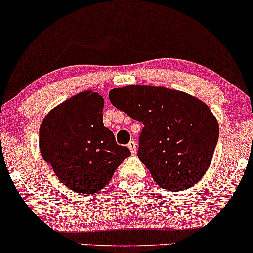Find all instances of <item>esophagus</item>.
I'll list each match as a JSON object with an SVG mask.
<instances>
[{
	"mask_svg": "<svg viewBox=\"0 0 253 253\" xmlns=\"http://www.w3.org/2000/svg\"><path fill=\"white\" fill-rule=\"evenodd\" d=\"M127 147H129L130 152H131L132 154H136V152H137V143H136L135 141H130Z\"/></svg>",
	"mask_w": 253,
	"mask_h": 253,
	"instance_id": "1",
	"label": "esophagus"
}]
</instances>
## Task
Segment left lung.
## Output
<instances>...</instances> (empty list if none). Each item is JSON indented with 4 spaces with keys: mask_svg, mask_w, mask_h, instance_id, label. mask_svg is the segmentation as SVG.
Segmentation results:
<instances>
[{
    "mask_svg": "<svg viewBox=\"0 0 253 253\" xmlns=\"http://www.w3.org/2000/svg\"><path fill=\"white\" fill-rule=\"evenodd\" d=\"M109 98L113 106L144 126L137 155L159 186L175 192L200 181L218 140V123L203 101L153 86L113 88Z\"/></svg>",
    "mask_w": 253,
    "mask_h": 253,
    "instance_id": "left-lung-1",
    "label": "left lung"
}]
</instances>
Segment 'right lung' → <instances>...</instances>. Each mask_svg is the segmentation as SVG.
Wrapping results in <instances>:
<instances>
[{
  "label": "right lung",
  "mask_w": 253,
  "mask_h": 253,
  "mask_svg": "<svg viewBox=\"0 0 253 253\" xmlns=\"http://www.w3.org/2000/svg\"><path fill=\"white\" fill-rule=\"evenodd\" d=\"M104 98L86 90L59 104L39 127V148L65 186L78 194H94L111 180L129 157L103 122Z\"/></svg>",
  "instance_id": "obj_1"
}]
</instances>
